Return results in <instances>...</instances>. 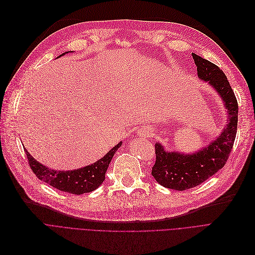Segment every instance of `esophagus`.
<instances>
[{"label":"esophagus","mask_w":255,"mask_h":255,"mask_svg":"<svg viewBox=\"0 0 255 255\" xmlns=\"http://www.w3.org/2000/svg\"><path fill=\"white\" fill-rule=\"evenodd\" d=\"M138 132H139V135H140L141 137H143V138H147V137L150 136V131H149L146 128H141Z\"/></svg>","instance_id":"1"}]
</instances>
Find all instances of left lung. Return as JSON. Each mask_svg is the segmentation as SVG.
<instances>
[{"instance_id":"left-lung-1","label":"left lung","mask_w":255,"mask_h":255,"mask_svg":"<svg viewBox=\"0 0 255 255\" xmlns=\"http://www.w3.org/2000/svg\"><path fill=\"white\" fill-rule=\"evenodd\" d=\"M200 80L221 96L228 111V124L214 142L193 154L165 151L160 143L154 145L155 163L151 174L163 187L185 191L200 185L226 164L233 149L238 128V102L224 72L209 60L192 54Z\"/></svg>"}]
</instances>
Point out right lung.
<instances>
[{
    "label": "right lung",
    "instance_id": "add662e5",
    "mask_svg": "<svg viewBox=\"0 0 255 255\" xmlns=\"http://www.w3.org/2000/svg\"><path fill=\"white\" fill-rule=\"evenodd\" d=\"M63 55L64 54L61 56ZM121 143L123 142L115 145L101 160L89 166L70 171L53 170V169L47 168L36 161L26 148L25 151L33 173L39 179L60 191L81 195L83 193L94 191L103 184L109 164H110L116 150L120 147Z\"/></svg>",
    "mask_w": 255,
    "mask_h": 255
}]
</instances>
